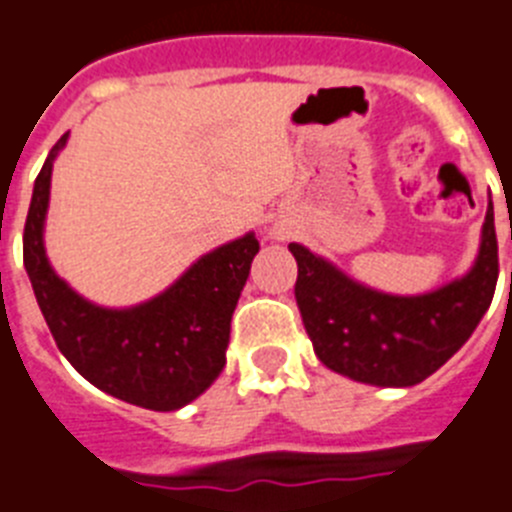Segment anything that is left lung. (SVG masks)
I'll list each match as a JSON object with an SVG mask.
<instances>
[{"instance_id": "obj_1", "label": "left lung", "mask_w": 512, "mask_h": 512, "mask_svg": "<svg viewBox=\"0 0 512 512\" xmlns=\"http://www.w3.org/2000/svg\"><path fill=\"white\" fill-rule=\"evenodd\" d=\"M289 249L299 265L296 304L320 362L380 388H409L448 362L492 304L500 273L492 200L474 268L432 294H380L302 244Z\"/></svg>"}]
</instances>
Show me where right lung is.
Returning <instances> with one entry per match:
<instances>
[{"instance_id": "add662e5", "label": "right lung", "mask_w": 512, "mask_h": 512, "mask_svg": "<svg viewBox=\"0 0 512 512\" xmlns=\"http://www.w3.org/2000/svg\"><path fill=\"white\" fill-rule=\"evenodd\" d=\"M67 135L36 176L23 231V263L51 336L67 362L103 393L150 411H176L221 375L231 315L260 242L247 234L200 257L171 289L132 309H103L51 270L44 249L51 166Z\"/></svg>"}]
</instances>
